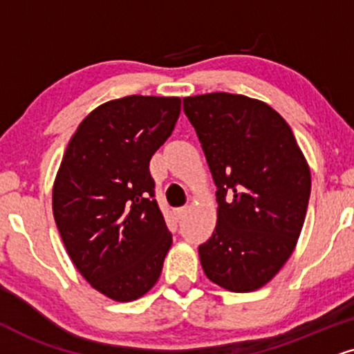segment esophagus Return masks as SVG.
I'll use <instances>...</instances> for the list:
<instances>
[{
    "instance_id": "34e87169",
    "label": "esophagus",
    "mask_w": 354,
    "mask_h": 354,
    "mask_svg": "<svg viewBox=\"0 0 354 354\" xmlns=\"http://www.w3.org/2000/svg\"><path fill=\"white\" fill-rule=\"evenodd\" d=\"M189 212H190L189 207H182V208H177L176 215H177V218H184V216H187V213Z\"/></svg>"
}]
</instances>
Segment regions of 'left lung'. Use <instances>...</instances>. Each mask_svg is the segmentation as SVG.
<instances>
[{
    "instance_id": "left-lung-1",
    "label": "left lung",
    "mask_w": 354,
    "mask_h": 354,
    "mask_svg": "<svg viewBox=\"0 0 354 354\" xmlns=\"http://www.w3.org/2000/svg\"><path fill=\"white\" fill-rule=\"evenodd\" d=\"M216 185V226L200 244L205 276L231 292L261 289L287 263L302 231L310 167L286 120L244 95L184 98Z\"/></svg>"
}]
</instances>
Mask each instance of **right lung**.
I'll return each mask as SVG.
<instances>
[{
  "instance_id": "add662e5",
  "label": "right lung",
  "mask_w": 354,
  "mask_h": 354,
  "mask_svg": "<svg viewBox=\"0 0 354 354\" xmlns=\"http://www.w3.org/2000/svg\"><path fill=\"white\" fill-rule=\"evenodd\" d=\"M178 115V97L100 104L78 124L55 176L52 212L65 250L85 281L116 302L154 287L172 244L149 162Z\"/></svg>"
}]
</instances>
